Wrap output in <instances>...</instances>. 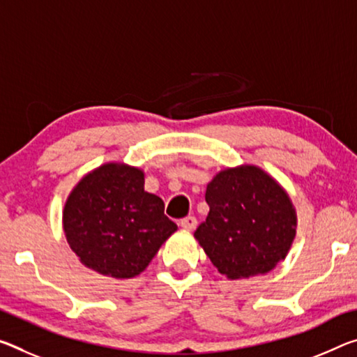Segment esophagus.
<instances>
[{
  "label": "esophagus",
  "mask_w": 357,
  "mask_h": 357,
  "mask_svg": "<svg viewBox=\"0 0 357 357\" xmlns=\"http://www.w3.org/2000/svg\"><path fill=\"white\" fill-rule=\"evenodd\" d=\"M179 225L183 229H185V230H194L197 227V219L194 216H188V218L181 219Z\"/></svg>",
  "instance_id": "34e87169"
}]
</instances>
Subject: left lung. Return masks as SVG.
I'll return each mask as SVG.
<instances>
[{
	"label": "left lung",
	"mask_w": 357,
	"mask_h": 357,
	"mask_svg": "<svg viewBox=\"0 0 357 357\" xmlns=\"http://www.w3.org/2000/svg\"><path fill=\"white\" fill-rule=\"evenodd\" d=\"M205 199L209 213L194 236L220 275H265L287 256L296 238V208L262 168L222 169L208 183Z\"/></svg>",
	"instance_id": "left-lung-1"
}]
</instances>
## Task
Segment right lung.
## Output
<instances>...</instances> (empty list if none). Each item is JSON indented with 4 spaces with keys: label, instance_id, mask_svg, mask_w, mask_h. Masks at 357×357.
<instances>
[{
    "label": "right lung",
    "instance_id": "1",
    "mask_svg": "<svg viewBox=\"0 0 357 357\" xmlns=\"http://www.w3.org/2000/svg\"><path fill=\"white\" fill-rule=\"evenodd\" d=\"M163 209L160 197L144 190L143 169L107 162L68 195L63 231L87 268L111 278H133L178 230Z\"/></svg>",
    "mask_w": 357,
    "mask_h": 357
}]
</instances>
